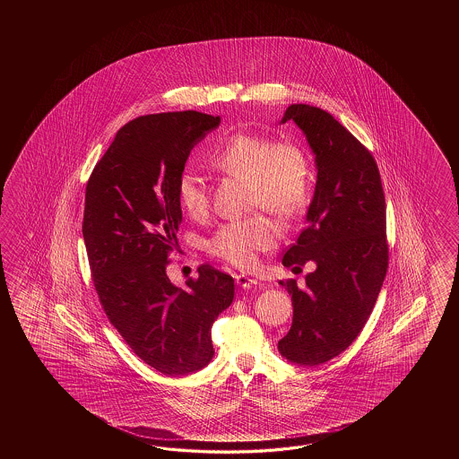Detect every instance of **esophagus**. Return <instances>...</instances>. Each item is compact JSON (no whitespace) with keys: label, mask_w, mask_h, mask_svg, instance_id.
<instances>
[{"label":"esophagus","mask_w":459,"mask_h":459,"mask_svg":"<svg viewBox=\"0 0 459 459\" xmlns=\"http://www.w3.org/2000/svg\"><path fill=\"white\" fill-rule=\"evenodd\" d=\"M234 279H236V283H238L239 287H243V289H251V287H254V285L257 283V281H255L254 277L244 275V273H236Z\"/></svg>","instance_id":"34e87169"}]
</instances>
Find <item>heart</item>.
Wrapping results in <instances>:
<instances>
[{
    "instance_id": "1",
    "label": "heart",
    "mask_w": 459,
    "mask_h": 459,
    "mask_svg": "<svg viewBox=\"0 0 459 459\" xmlns=\"http://www.w3.org/2000/svg\"><path fill=\"white\" fill-rule=\"evenodd\" d=\"M208 164L225 176L247 180L249 205L273 216L300 213L312 190V164L305 147L293 141H275L264 134L236 133L208 156ZM177 200L192 220L208 215L205 182L192 170L177 180ZM279 231L264 215L234 220L220 226L208 239V251L238 267H249L257 254L273 249Z\"/></svg>"
}]
</instances>
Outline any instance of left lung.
I'll list each match as a JSON object with an SVG mask.
<instances>
[{"label":"left lung","instance_id":"8db88e82","mask_svg":"<svg viewBox=\"0 0 459 459\" xmlns=\"http://www.w3.org/2000/svg\"><path fill=\"white\" fill-rule=\"evenodd\" d=\"M316 162V186L307 225L283 254L285 267L312 261L305 287L281 281L292 295L293 320L279 342L285 359L318 366L342 354L358 338L381 292L389 267L385 198L369 149L320 108L290 105Z\"/></svg>","mask_w":459,"mask_h":459}]
</instances>
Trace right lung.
<instances>
[{"label":"right lung","instance_id":"right-lung-1","mask_svg":"<svg viewBox=\"0 0 459 459\" xmlns=\"http://www.w3.org/2000/svg\"><path fill=\"white\" fill-rule=\"evenodd\" d=\"M220 121L194 109L129 121L85 190L82 233L100 303L137 358L166 376L212 361V325L233 302V277L208 264L186 289L166 273L182 221L177 180Z\"/></svg>","mask_w":459,"mask_h":459}]
</instances>
